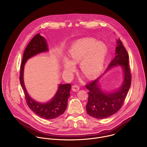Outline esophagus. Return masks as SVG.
<instances>
[{
    "instance_id": "1",
    "label": "esophagus",
    "mask_w": 147,
    "mask_h": 147,
    "mask_svg": "<svg viewBox=\"0 0 147 147\" xmlns=\"http://www.w3.org/2000/svg\"><path fill=\"white\" fill-rule=\"evenodd\" d=\"M79 89H80V87L76 84H74L72 87V90L74 92H78L79 90Z\"/></svg>"
}]
</instances>
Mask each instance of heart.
I'll list each match as a JSON object with an SVG mask.
<instances>
[{
    "instance_id": "obj_1",
    "label": "heart",
    "mask_w": 147,
    "mask_h": 147,
    "mask_svg": "<svg viewBox=\"0 0 147 147\" xmlns=\"http://www.w3.org/2000/svg\"><path fill=\"white\" fill-rule=\"evenodd\" d=\"M107 49L102 42L93 39L85 38L75 42L68 51L69 59L63 60L64 72L71 73L74 64L80 63L82 71L89 78H94L101 71L106 57Z\"/></svg>"
}]
</instances>
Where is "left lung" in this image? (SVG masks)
<instances>
[{
	"label": "left lung",
	"instance_id": "1",
	"mask_svg": "<svg viewBox=\"0 0 147 147\" xmlns=\"http://www.w3.org/2000/svg\"><path fill=\"white\" fill-rule=\"evenodd\" d=\"M117 42L115 56L107 69L116 65L122 66L124 79L120 88L111 93L103 92L98 86L100 76L86 85L89 90L86 110L89 115L96 119H105L118 112L122 107L131 87L132 75L129 67V55L121 40L119 39Z\"/></svg>",
	"mask_w": 147,
	"mask_h": 147
}]
</instances>
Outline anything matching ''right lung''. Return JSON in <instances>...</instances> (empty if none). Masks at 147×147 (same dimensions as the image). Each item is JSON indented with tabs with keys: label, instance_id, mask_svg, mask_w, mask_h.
Segmentation results:
<instances>
[{
	"label": "right lung",
	"instance_id": "add662e5",
	"mask_svg": "<svg viewBox=\"0 0 147 147\" xmlns=\"http://www.w3.org/2000/svg\"><path fill=\"white\" fill-rule=\"evenodd\" d=\"M46 39L39 34H36L29 42L24 51L20 69V82L24 91V98L28 107L38 116L45 119H55L62 115L65 111L69 97L71 85L70 84H60L57 92L53 98L47 103L35 101L28 95L23 82L24 65L27 59L43 52L48 51Z\"/></svg>",
	"mask_w": 147,
	"mask_h": 147
}]
</instances>
